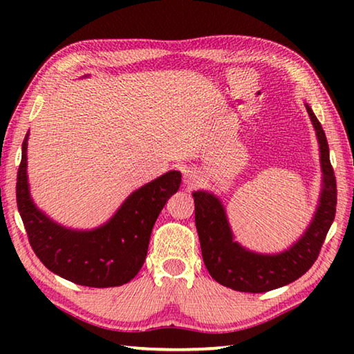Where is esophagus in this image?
I'll use <instances>...</instances> for the list:
<instances>
[{"label":"esophagus","instance_id":"obj_1","mask_svg":"<svg viewBox=\"0 0 354 354\" xmlns=\"http://www.w3.org/2000/svg\"><path fill=\"white\" fill-rule=\"evenodd\" d=\"M183 178H184V184L195 185L196 183H198L200 175H198V171H196L195 169H185L183 171Z\"/></svg>","mask_w":354,"mask_h":354}]
</instances>
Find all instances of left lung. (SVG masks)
I'll return each mask as SVG.
<instances>
[{"mask_svg":"<svg viewBox=\"0 0 354 354\" xmlns=\"http://www.w3.org/2000/svg\"><path fill=\"white\" fill-rule=\"evenodd\" d=\"M306 111L320 145L323 187L313 221L306 232L278 254L253 253L234 241L225 207L209 192H194L195 225L198 231L201 254L207 272L221 286L232 290L262 293L283 287L303 277L319 257L320 248L331 227L337 205L334 170L329 162L325 131L310 107Z\"/></svg>","mask_w":354,"mask_h":354,"instance_id":"8db88e82","label":"left lung"}]
</instances>
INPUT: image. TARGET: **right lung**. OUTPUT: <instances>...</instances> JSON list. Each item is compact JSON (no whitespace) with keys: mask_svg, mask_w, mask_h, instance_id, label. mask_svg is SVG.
Instances as JSON below:
<instances>
[{"mask_svg":"<svg viewBox=\"0 0 354 354\" xmlns=\"http://www.w3.org/2000/svg\"><path fill=\"white\" fill-rule=\"evenodd\" d=\"M28 134L17 173V206L29 243L41 263L71 283L115 287L133 279L143 266L156 218L181 185L171 170L133 192L106 225L92 231L68 230L39 211L29 195L26 175Z\"/></svg>","mask_w":354,"mask_h":354,"instance_id":"right-lung-1","label":"right lung"}]
</instances>
